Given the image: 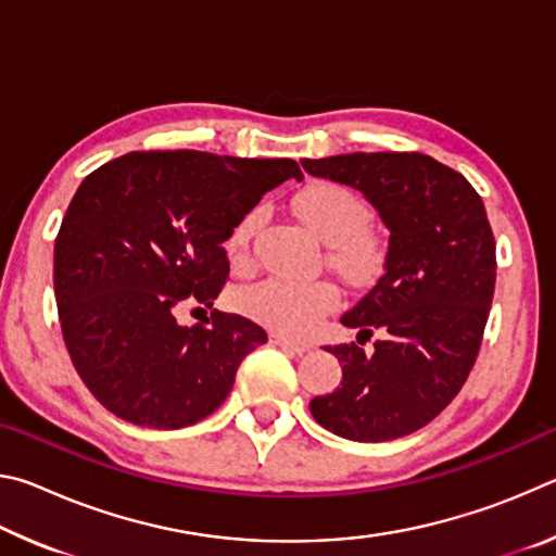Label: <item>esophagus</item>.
Here are the masks:
<instances>
[{"instance_id": "obj_1", "label": "esophagus", "mask_w": 556, "mask_h": 556, "mask_svg": "<svg viewBox=\"0 0 556 556\" xmlns=\"http://www.w3.org/2000/svg\"><path fill=\"white\" fill-rule=\"evenodd\" d=\"M269 343L277 345V348H285V351H291V353H306V351H308L306 343L291 341V338L279 336V333H271V336H269Z\"/></svg>"}]
</instances>
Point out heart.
I'll use <instances>...</instances> for the list:
<instances>
[{
  "label": "heart",
  "instance_id": "b5f03b06",
  "mask_svg": "<svg viewBox=\"0 0 556 556\" xmlns=\"http://www.w3.org/2000/svg\"><path fill=\"white\" fill-rule=\"evenodd\" d=\"M294 211L318 238L338 244V257L345 267L353 271H365L370 267L372 244L365 238L370 208L351 188L333 181L306 186L296 195ZM257 223L260 211H250L230 230L228 257L235 269L248 265L250 242ZM338 306H341V289L326 279L291 281L269 277L240 294V308L244 314L271 331L294 338L314 333L316 326Z\"/></svg>",
  "mask_w": 556,
  "mask_h": 556
}]
</instances>
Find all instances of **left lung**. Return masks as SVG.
<instances>
[{"instance_id":"8db88e82","label":"left lung","mask_w":556,"mask_h":556,"mask_svg":"<svg viewBox=\"0 0 556 556\" xmlns=\"http://www.w3.org/2000/svg\"><path fill=\"white\" fill-rule=\"evenodd\" d=\"M312 176L353 186L390 230L384 271L341 321L357 343L382 333L375 353L341 343V388L314 397L333 434L378 444L429 425L464 388L481 351L495 289V238L476 188L419 152L304 159Z\"/></svg>"}]
</instances>
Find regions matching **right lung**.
I'll use <instances>...</instances> for the list:
<instances>
[{"label":"right lung","mask_w":556,"mask_h":556,"mask_svg":"<svg viewBox=\"0 0 556 556\" xmlns=\"http://www.w3.org/2000/svg\"><path fill=\"white\" fill-rule=\"evenodd\" d=\"M291 159L129 152L75 191L53 250L65 348L102 407L131 425L181 429L220 407L244 355L267 333L238 314L178 326L176 308L213 306L244 213L287 178Z\"/></svg>","instance_id":"1"}]
</instances>
